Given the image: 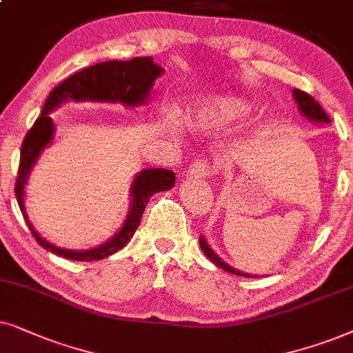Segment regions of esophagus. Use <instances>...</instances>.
I'll return each mask as SVG.
<instances>
[{
  "mask_svg": "<svg viewBox=\"0 0 353 353\" xmlns=\"http://www.w3.org/2000/svg\"><path fill=\"white\" fill-rule=\"evenodd\" d=\"M190 177H195V179H205L213 174V168L211 164L206 161V159H195L194 163L189 166V171H187Z\"/></svg>",
  "mask_w": 353,
  "mask_h": 353,
  "instance_id": "34e87169",
  "label": "esophagus"
}]
</instances>
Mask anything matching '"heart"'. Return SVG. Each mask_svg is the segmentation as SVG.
<instances>
[{
  "label": "heart",
  "instance_id": "b5f03b06",
  "mask_svg": "<svg viewBox=\"0 0 353 353\" xmlns=\"http://www.w3.org/2000/svg\"><path fill=\"white\" fill-rule=\"evenodd\" d=\"M252 106L241 98H218L195 111L194 122L200 129H219L248 116Z\"/></svg>",
  "mask_w": 353,
  "mask_h": 353
}]
</instances>
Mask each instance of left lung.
<instances>
[{
    "label": "left lung",
    "mask_w": 353,
    "mask_h": 353,
    "mask_svg": "<svg viewBox=\"0 0 353 353\" xmlns=\"http://www.w3.org/2000/svg\"><path fill=\"white\" fill-rule=\"evenodd\" d=\"M294 98H295V101L299 103V108H300V111H302V114L307 116L308 119H312L314 122H326V124H327V122H331L330 116L326 114V111L323 110L321 105H319V103L314 100L312 95H308V93H305L302 90H297V88H295V90H294ZM200 247H201V250H203L205 255L208 256L210 260L213 261L216 266H219L221 270L231 272V274L247 276V278H253V276H250V274H245V272H242V271H239V270H234V268H231L229 265H225V263L221 260V258L216 255V253L208 247V243H206L205 237H200Z\"/></svg>",
    "instance_id": "obj_1"
}]
</instances>
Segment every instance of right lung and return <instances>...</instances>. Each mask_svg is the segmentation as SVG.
Returning <instances> with one entry per match:
<instances>
[{
  "label": "right lung",
  "mask_w": 353,
  "mask_h": 353,
  "mask_svg": "<svg viewBox=\"0 0 353 353\" xmlns=\"http://www.w3.org/2000/svg\"><path fill=\"white\" fill-rule=\"evenodd\" d=\"M163 74L161 65L154 64L153 58H134L130 61H105L90 68H85L79 72L69 75L59 85H56L46 98L43 111L39 119L34 122L21 147V161H19V171L16 179V199L19 208L22 211L23 219L29 225L32 236L46 250L54 255L64 256L68 260L77 261H93L103 260V258L112 255L128 243L137 231L140 219L147 206L150 196L158 192L169 190L176 182V174L169 169H145L134 179L132 184V205L128 219L121 231L111 239L110 242L103 243L101 247L92 248V250L77 252L65 250V248L54 247L53 243L41 239L35 229L32 228L29 218L23 208V184L27 182L29 172L32 171L37 158L46 145L51 142L54 132V125L50 111L65 100L74 101H111L122 103L125 106L143 105L147 100L150 88L153 87L157 77Z\"/></svg>",
  "instance_id": "1"
}]
</instances>
